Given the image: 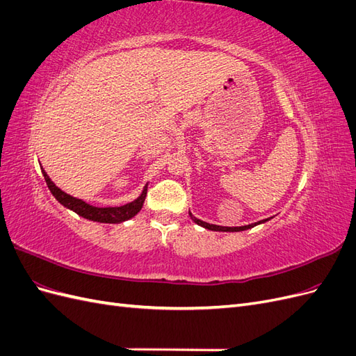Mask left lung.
I'll return each instance as SVG.
<instances>
[{
  "mask_svg": "<svg viewBox=\"0 0 356 356\" xmlns=\"http://www.w3.org/2000/svg\"><path fill=\"white\" fill-rule=\"evenodd\" d=\"M188 215H190V218L195 221L197 225H200V227H203V229H207V230H212V232H229V233H233V232H245V230H250V229H252V227H255V225H258V224H264V222H267L268 220L270 218H266V220H261V221H257V222H252V224H248V225H242V227H222V225H217V224H209V222H204V221H202V220H199V218H196L195 215H193L191 212H188Z\"/></svg>",
  "mask_w": 356,
  "mask_h": 356,
  "instance_id": "left-lung-1",
  "label": "left lung"
}]
</instances>
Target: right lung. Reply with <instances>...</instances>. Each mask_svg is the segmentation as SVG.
<instances>
[{"label": "right lung", "instance_id": "add662e5", "mask_svg": "<svg viewBox=\"0 0 356 356\" xmlns=\"http://www.w3.org/2000/svg\"><path fill=\"white\" fill-rule=\"evenodd\" d=\"M41 172L42 177H44L47 187L51 191V195L55 196V199L65 207L67 209L75 212L80 217L89 220V221H96V222H104V224H120L124 222L127 220L134 218L135 215L143 209L144 202L147 197V188H148V182L144 186L141 195H139L135 200L129 202L123 207H106V208H101V207H93V204H89L88 202H84L83 199L74 197L68 193L62 191L55 182L50 179V177L47 175V172L42 169L41 166Z\"/></svg>", "mask_w": 356, "mask_h": 356}]
</instances>
